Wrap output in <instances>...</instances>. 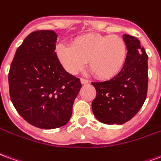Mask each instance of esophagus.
Masks as SVG:
<instances>
[{"label": "esophagus", "instance_id": "esophagus-1", "mask_svg": "<svg viewBox=\"0 0 161 161\" xmlns=\"http://www.w3.org/2000/svg\"><path fill=\"white\" fill-rule=\"evenodd\" d=\"M80 82L82 84H86V83H88L89 80L86 79H84V78H80Z\"/></svg>", "mask_w": 161, "mask_h": 161}]
</instances>
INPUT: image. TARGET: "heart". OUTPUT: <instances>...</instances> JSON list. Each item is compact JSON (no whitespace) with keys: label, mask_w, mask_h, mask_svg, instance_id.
Masks as SVG:
<instances>
[{"label":"heart","mask_w":161,"mask_h":161,"mask_svg":"<svg viewBox=\"0 0 161 161\" xmlns=\"http://www.w3.org/2000/svg\"><path fill=\"white\" fill-rule=\"evenodd\" d=\"M56 55L63 67L76 74L85 67L99 79H111L118 75L127 59L128 48L123 37L118 35L87 33L75 38L72 44L60 43Z\"/></svg>","instance_id":"obj_1"}]
</instances>
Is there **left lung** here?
Returning <instances> with one entry per match:
<instances>
[{
	"mask_svg": "<svg viewBox=\"0 0 161 161\" xmlns=\"http://www.w3.org/2000/svg\"><path fill=\"white\" fill-rule=\"evenodd\" d=\"M127 59L117 75L92 82L97 92L92 102L93 114L105 124H123L134 118L144 104L147 91V55L136 37L124 34Z\"/></svg>",
	"mask_w": 161,
	"mask_h": 161,
	"instance_id": "1",
	"label": "left lung"
}]
</instances>
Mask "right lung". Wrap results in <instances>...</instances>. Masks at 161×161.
<instances>
[{
    "label": "right lung",
    "instance_id": "add662e5",
    "mask_svg": "<svg viewBox=\"0 0 161 161\" xmlns=\"http://www.w3.org/2000/svg\"><path fill=\"white\" fill-rule=\"evenodd\" d=\"M56 40L57 34L50 30L29 34L16 50L8 74L15 109L29 124L44 130L68 124L81 88L79 78L59 62Z\"/></svg>",
    "mask_w": 161,
    "mask_h": 161
}]
</instances>
